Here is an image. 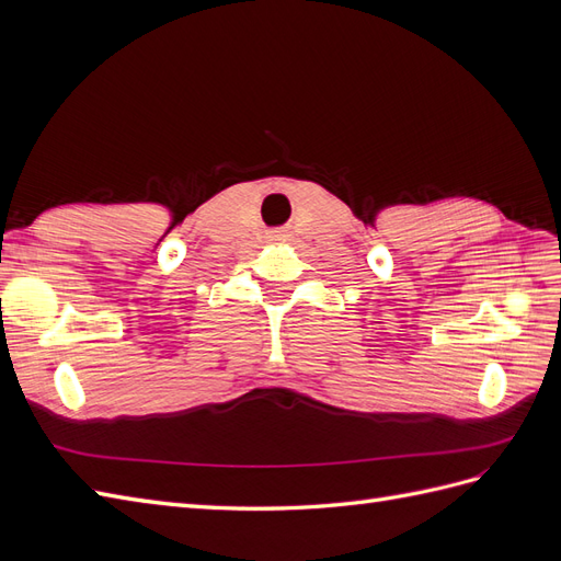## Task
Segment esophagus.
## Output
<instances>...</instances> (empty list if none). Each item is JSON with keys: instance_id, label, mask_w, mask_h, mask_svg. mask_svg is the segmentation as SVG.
<instances>
[{"instance_id": "obj_1", "label": "esophagus", "mask_w": 561, "mask_h": 561, "mask_svg": "<svg viewBox=\"0 0 561 561\" xmlns=\"http://www.w3.org/2000/svg\"><path fill=\"white\" fill-rule=\"evenodd\" d=\"M285 236H287L285 231H276V236H274V239H285Z\"/></svg>"}]
</instances>
